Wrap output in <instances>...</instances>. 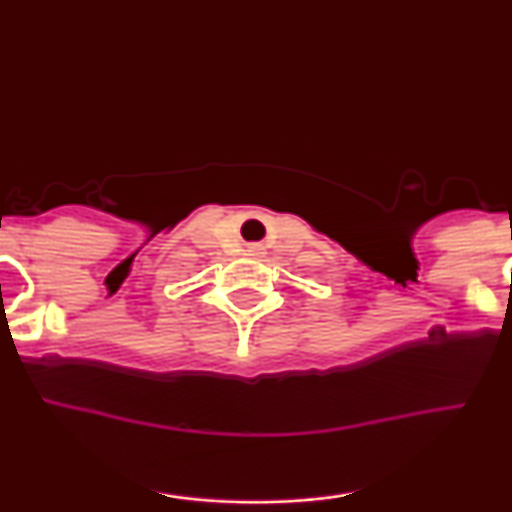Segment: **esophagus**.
Here are the masks:
<instances>
[{
  "instance_id": "esophagus-1",
  "label": "esophagus",
  "mask_w": 512,
  "mask_h": 512,
  "mask_svg": "<svg viewBox=\"0 0 512 512\" xmlns=\"http://www.w3.org/2000/svg\"><path fill=\"white\" fill-rule=\"evenodd\" d=\"M262 250H264V248H262V245H260V243H252V245H250V250H248V252H250V255L260 257V255H262Z\"/></svg>"
}]
</instances>
